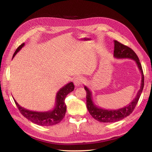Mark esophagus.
Masks as SVG:
<instances>
[{
  "instance_id": "obj_1",
  "label": "esophagus",
  "mask_w": 152,
  "mask_h": 152,
  "mask_svg": "<svg viewBox=\"0 0 152 152\" xmlns=\"http://www.w3.org/2000/svg\"><path fill=\"white\" fill-rule=\"evenodd\" d=\"M83 81H84L83 78L80 76H78L75 78L74 81H73V83H74V84L76 87H79L82 84V83H83Z\"/></svg>"
}]
</instances>
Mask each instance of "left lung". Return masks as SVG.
Instances as JSON below:
<instances>
[{
	"label": "left lung",
	"instance_id": "1",
	"mask_svg": "<svg viewBox=\"0 0 152 152\" xmlns=\"http://www.w3.org/2000/svg\"><path fill=\"white\" fill-rule=\"evenodd\" d=\"M113 56L117 59L129 58L134 60L141 73V82L140 89L137 92L134 99L126 107L117 110H106L96 105L92 98V93L86 86L87 108L91 115L96 121L101 122H116L129 115L133 112L144 87V75L140 59L136 54L130 48L124 45L117 40H114Z\"/></svg>",
	"mask_w": 152,
	"mask_h": 152
}]
</instances>
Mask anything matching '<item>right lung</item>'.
<instances>
[{"label":"right lung","instance_id":"add662e5","mask_svg":"<svg viewBox=\"0 0 152 152\" xmlns=\"http://www.w3.org/2000/svg\"><path fill=\"white\" fill-rule=\"evenodd\" d=\"M24 45L25 43L22 44L17 48L15 53L13 54L12 58L15 56L17 53L19 52ZM74 88L75 87L72 82H69L61 87L56 94V102H55L54 108L52 110H49V111L47 112H35L25 109V108L21 107L16 102V101L14 98L13 99L21 113L28 120L37 124L39 126H53L60 122L65 117L66 111L65 99L66 95L74 90Z\"/></svg>","mask_w":152,"mask_h":152}]
</instances>
